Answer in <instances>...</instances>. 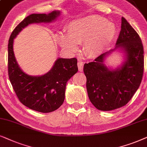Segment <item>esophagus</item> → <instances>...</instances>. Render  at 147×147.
<instances>
[{"label":"esophagus","mask_w":147,"mask_h":147,"mask_svg":"<svg viewBox=\"0 0 147 147\" xmlns=\"http://www.w3.org/2000/svg\"><path fill=\"white\" fill-rule=\"evenodd\" d=\"M78 65V68H79V70L80 72H82L83 70V66H84V63L83 62L80 61L78 62L77 64Z\"/></svg>","instance_id":"34e87169"}]
</instances>
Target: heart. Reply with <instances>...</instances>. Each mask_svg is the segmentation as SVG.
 Masks as SVG:
<instances>
[{
    "label": "heart",
    "instance_id": "obj_1",
    "mask_svg": "<svg viewBox=\"0 0 147 147\" xmlns=\"http://www.w3.org/2000/svg\"><path fill=\"white\" fill-rule=\"evenodd\" d=\"M66 35L57 36L58 44L70 53L78 50V44L84 43L87 56L96 57L103 54L116 34L113 23L99 15H88L70 22L65 27Z\"/></svg>",
    "mask_w": 147,
    "mask_h": 147
}]
</instances>
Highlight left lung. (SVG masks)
<instances>
[{
    "label": "left lung",
    "instance_id": "1",
    "mask_svg": "<svg viewBox=\"0 0 147 147\" xmlns=\"http://www.w3.org/2000/svg\"><path fill=\"white\" fill-rule=\"evenodd\" d=\"M122 50L125 61L116 69H108L105 58L113 51ZM88 96L94 106L111 111L124 106L141 83L144 71V50L136 31L122 17L121 31L113 50L105 52L93 62L84 64Z\"/></svg>",
    "mask_w": 147,
    "mask_h": 147
}]
</instances>
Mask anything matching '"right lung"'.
Masks as SVG:
<instances>
[{
    "label": "right lung",
    "mask_w": 147,
    "mask_h": 147,
    "mask_svg": "<svg viewBox=\"0 0 147 147\" xmlns=\"http://www.w3.org/2000/svg\"><path fill=\"white\" fill-rule=\"evenodd\" d=\"M60 11L49 14H31L25 18L10 36L8 44V73L19 100L25 106L42 113L55 111L65 98L67 81L78 71L77 59L58 58L50 71L42 76L27 75L19 67L13 52V42L19 32L31 23H51Z\"/></svg>",
    "instance_id": "obj_1"
}]
</instances>
